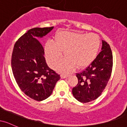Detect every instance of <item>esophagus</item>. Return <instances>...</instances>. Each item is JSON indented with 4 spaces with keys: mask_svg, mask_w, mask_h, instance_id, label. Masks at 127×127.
<instances>
[{
    "mask_svg": "<svg viewBox=\"0 0 127 127\" xmlns=\"http://www.w3.org/2000/svg\"><path fill=\"white\" fill-rule=\"evenodd\" d=\"M68 75H61V78H67V77H68Z\"/></svg>",
    "mask_w": 127,
    "mask_h": 127,
    "instance_id": "1",
    "label": "esophagus"
}]
</instances>
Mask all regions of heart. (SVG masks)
<instances>
[{
  "label": "heart",
  "mask_w": 127,
  "mask_h": 127,
  "mask_svg": "<svg viewBox=\"0 0 127 127\" xmlns=\"http://www.w3.org/2000/svg\"><path fill=\"white\" fill-rule=\"evenodd\" d=\"M100 46V37L95 33L60 32L55 36L53 43L48 42L45 53L49 64L54 67L59 63L64 52L65 59L59 69L63 72H70L75 69L84 68L92 63L97 57Z\"/></svg>",
  "instance_id": "obj_1"
}]
</instances>
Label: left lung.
<instances>
[{
  "label": "left lung",
  "mask_w": 127,
  "mask_h": 127,
  "mask_svg": "<svg viewBox=\"0 0 127 127\" xmlns=\"http://www.w3.org/2000/svg\"><path fill=\"white\" fill-rule=\"evenodd\" d=\"M101 51L85 70L76 73L78 79L72 89L75 98L81 103L95 100L107 86L113 67V55L110 45L102 40Z\"/></svg>",
  "instance_id": "obj_1"
}]
</instances>
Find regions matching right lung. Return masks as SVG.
Instances as JSON below:
<instances>
[{"mask_svg":"<svg viewBox=\"0 0 127 127\" xmlns=\"http://www.w3.org/2000/svg\"><path fill=\"white\" fill-rule=\"evenodd\" d=\"M54 27L30 29L14 45L11 67L16 82L26 95L42 101L51 95L60 75L48 66L44 49L36 37H42Z\"/></svg>","mask_w":127,"mask_h":127,"instance_id":"add662e5","label":"right lung"}]
</instances>
